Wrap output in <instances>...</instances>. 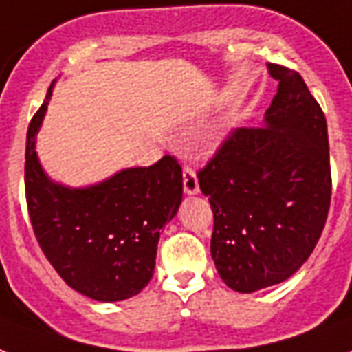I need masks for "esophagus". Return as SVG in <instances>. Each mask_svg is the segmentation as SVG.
Segmentation results:
<instances>
[{
	"label": "esophagus",
	"mask_w": 352,
	"mask_h": 352,
	"mask_svg": "<svg viewBox=\"0 0 352 352\" xmlns=\"http://www.w3.org/2000/svg\"><path fill=\"white\" fill-rule=\"evenodd\" d=\"M183 186L186 194H197L199 192V183H197L196 171L190 168V166H184L183 169Z\"/></svg>",
	"instance_id": "obj_1"
}]
</instances>
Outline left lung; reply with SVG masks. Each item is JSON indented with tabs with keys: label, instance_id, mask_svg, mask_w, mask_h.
<instances>
[{
	"label": "left lung",
	"instance_id": "8db88e82",
	"mask_svg": "<svg viewBox=\"0 0 352 352\" xmlns=\"http://www.w3.org/2000/svg\"><path fill=\"white\" fill-rule=\"evenodd\" d=\"M278 93L265 129L229 132L199 188L214 214L210 254L228 287L252 293L300 269L322 233L332 197L327 119L296 70L269 65Z\"/></svg>",
	"mask_w": 352,
	"mask_h": 352
}]
</instances>
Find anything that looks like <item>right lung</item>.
I'll return each instance as SVG.
<instances>
[{
  "label": "right lung",
  "instance_id": "1",
  "mask_svg": "<svg viewBox=\"0 0 352 352\" xmlns=\"http://www.w3.org/2000/svg\"><path fill=\"white\" fill-rule=\"evenodd\" d=\"M52 96L33 116L25 143V201L46 259L78 293L100 302L138 295L153 278L160 229L183 199V169L166 155L89 188H65L44 175L35 153Z\"/></svg>",
  "mask_w": 352,
  "mask_h": 352
}]
</instances>
